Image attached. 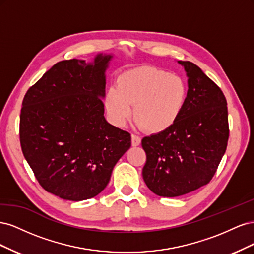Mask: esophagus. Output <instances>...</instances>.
I'll return each mask as SVG.
<instances>
[{"label":"esophagus","instance_id":"34e87169","mask_svg":"<svg viewBox=\"0 0 254 254\" xmlns=\"http://www.w3.org/2000/svg\"><path fill=\"white\" fill-rule=\"evenodd\" d=\"M131 144H132V146H139L141 144V139L137 135L132 134L131 135Z\"/></svg>","mask_w":254,"mask_h":254}]
</instances>
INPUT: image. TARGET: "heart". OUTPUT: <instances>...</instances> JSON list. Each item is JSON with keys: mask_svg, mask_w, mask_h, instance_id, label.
Returning a JSON list of instances; mask_svg holds the SVG:
<instances>
[{"mask_svg": "<svg viewBox=\"0 0 254 254\" xmlns=\"http://www.w3.org/2000/svg\"><path fill=\"white\" fill-rule=\"evenodd\" d=\"M188 96V84L180 76L145 65L120 74L115 88L105 92L104 106L113 125L122 127L133 111L137 126L158 134L176 124Z\"/></svg>", "mask_w": 254, "mask_h": 254, "instance_id": "heart-1", "label": "heart"}]
</instances>
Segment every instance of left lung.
I'll use <instances>...</instances> for the list:
<instances>
[{
	"instance_id": "8db88e82",
	"label": "left lung",
	"mask_w": 254,
	"mask_h": 254,
	"mask_svg": "<svg viewBox=\"0 0 254 254\" xmlns=\"http://www.w3.org/2000/svg\"><path fill=\"white\" fill-rule=\"evenodd\" d=\"M178 64L187 72L189 84L181 117L166 131L142 140L146 152L143 179L152 193L162 197L186 195L209 183L229 139L222 91L193 63Z\"/></svg>"
}]
</instances>
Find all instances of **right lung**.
<instances>
[{"label": "right lung", "mask_w": 254, "mask_h": 254, "mask_svg": "<svg viewBox=\"0 0 254 254\" xmlns=\"http://www.w3.org/2000/svg\"><path fill=\"white\" fill-rule=\"evenodd\" d=\"M112 54L93 61H59L30 87L22 103L20 143L40 186L64 200L93 198L131 146L109 124L103 104Z\"/></svg>", "instance_id": "add662e5"}]
</instances>
